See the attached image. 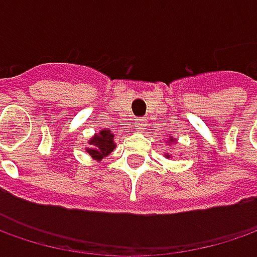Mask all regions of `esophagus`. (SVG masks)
<instances>
[{
	"label": "esophagus",
	"mask_w": 257,
	"mask_h": 257,
	"mask_svg": "<svg viewBox=\"0 0 257 257\" xmlns=\"http://www.w3.org/2000/svg\"><path fill=\"white\" fill-rule=\"evenodd\" d=\"M134 123H136V128H137L139 132H142L144 128V125H146V124H144V118H136Z\"/></svg>",
	"instance_id": "34e87169"
}]
</instances>
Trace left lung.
Segmentation results:
<instances>
[{"label":"left lung","mask_w":257,"mask_h":257,"mask_svg":"<svg viewBox=\"0 0 257 257\" xmlns=\"http://www.w3.org/2000/svg\"><path fill=\"white\" fill-rule=\"evenodd\" d=\"M176 142H177V140H176V139H174V137H170V139H169V140H167V143H169V144L176 143ZM164 157H166V159H170V157H172V156H170V154H169V153H164Z\"/></svg>","instance_id":"left-lung-1"}]
</instances>
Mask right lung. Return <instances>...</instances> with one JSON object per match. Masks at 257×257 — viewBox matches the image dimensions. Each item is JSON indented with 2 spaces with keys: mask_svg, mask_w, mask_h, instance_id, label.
Wrapping results in <instances>:
<instances>
[{
  "mask_svg": "<svg viewBox=\"0 0 257 257\" xmlns=\"http://www.w3.org/2000/svg\"><path fill=\"white\" fill-rule=\"evenodd\" d=\"M88 144H90V147H85V152L91 156L93 160L100 163L104 157H107L115 149L114 134L110 130L101 128L98 133L94 134L88 140Z\"/></svg>",
  "mask_w": 257,
  "mask_h": 257,
  "instance_id": "obj_1",
  "label": "right lung"
}]
</instances>
